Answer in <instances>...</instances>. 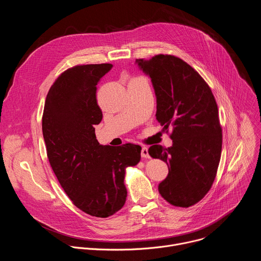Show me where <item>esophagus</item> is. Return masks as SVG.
<instances>
[{
	"instance_id": "1",
	"label": "esophagus",
	"mask_w": 261,
	"mask_h": 261,
	"mask_svg": "<svg viewBox=\"0 0 261 261\" xmlns=\"http://www.w3.org/2000/svg\"><path fill=\"white\" fill-rule=\"evenodd\" d=\"M141 157L144 158V159H148L150 158V155H148V151H147V147L143 146L141 148Z\"/></svg>"
}]
</instances>
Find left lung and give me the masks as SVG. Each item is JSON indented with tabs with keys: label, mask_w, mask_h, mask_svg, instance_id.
<instances>
[{
	"label": "left lung",
	"mask_w": 261,
	"mask_h": 261,
	"mask_svg": "<svg viewBox=\"0 0 261 261\" xmlns=\"http://www.w3.org/2000/svg\"><path fill=\"white\" fill-rule=\"evenodd\" d=\"M151 77L157 97L156 118L172 128V145L148 148L152 158L169 166L159 193L170 204L189 207L212 188L221 158L222 127L211 88L189 64L172 55L136 61Z\"/></svg>",
	"instance_id": "obj_1"
}]
</instances>
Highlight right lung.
I'll list each match as a JSON object with an SVG mask.
<instances>
[{
    "instance_id": "right-lung-1",
    "label": "right lung",
    "mask_w": 261,
    "mask_h": 261,
    "mask_svg": "<svg viewBox=\"0 0 261 261\" xmlns=\"http://www.w3.org/2000/svg\"><path fill=\"white\" fill-rule=\"evenodd\" d=\"M111 64L77 65L64 71L46 96L42 132L49 164L63 190L80 210L107 218L127 197L126 168L140 161L141 146L101 145L95 125L102 120L97 85Z\"/></svg>"
}]
</instances>
